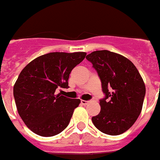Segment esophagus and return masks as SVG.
I'll use <instances>...</instances> for the list:
<instances>
[{
    "mask_svg": "<svg viewBox=\"0 0 160 160\" xmlns=\"http://www.w3.org/2000/svg\"><path fill=\"white\" fill-rule=\"evenodd\" d=\"M81 104L83 105H86L89 104V101H87V100H81Z\"/></svg>",
    "mask_w": 160,
    "mask_h": 160,
    "instance_id": "esophagus-1",
    "label": "esophagus"
}]
</instances>
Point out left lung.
<instances>
[{
    "label": "left lung",
    "instance_id": "8db88e82",
    "mask_svg": "<svg viewBox=\"0 0 160 160\" xmlns=\"http://www.w3.org/2000/svg\"><path fill=\"white\" fill-rule=\"evenodd\" d=\"M98 73L105 98L101 109L92 117L94 125L109 135H119L130 128L141 113L145 85L134 65L119 54L96 51L86 56Z\"/></svg>",
    "mask_w": 160,
    "mask_h": 160
}]
</instances>
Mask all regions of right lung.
I'll use <instances>...</instances> for the list:
<instances>
[{
    "mask_svg": "<svg viewBox=\"0 0 160 160\" xmlns=\"http://www.w3.org/2000/svg\"><path fill=\"white\" fill-rule=\"evenodd\" d=\"M85 52H51L36 58L21 70L13 95L20 116L35 134L51 137L68 126L79 99L55 95L57 88H68L71 70Z\"/></svg>",
    "mask_w": 160,
    "mask_h": 160,
    "instance_id": "add662e5",
    "label": "right lung"
}]
</instances>
